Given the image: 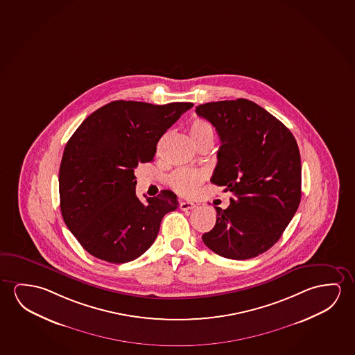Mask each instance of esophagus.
Masks as SVG:
<instances>
[{"mask_svg":"<svg viewBox=\"0 0 355 355\" xmlns=\"http://www.w3.org/2000/svg\"><path fill=\"white\" fill-rule=\"evenodd\" d=\"M197 204L193 202H180V209L182 210H191V209H196Z\"/></svg>","mask_w":355,"mask_h":355,"instance_id":"1","label":"esophagus"}]
</instances>
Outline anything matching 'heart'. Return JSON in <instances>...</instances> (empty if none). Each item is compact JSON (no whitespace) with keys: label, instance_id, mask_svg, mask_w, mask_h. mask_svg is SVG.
<instances>
[{"label":"heart","instance_id":"heart-1","mask_svg":"<svg viewBox=\"0 0 355 355\" xmlns=\"http://www.w3.org/2000/svg\"><path fill=\"white\" fill-rule=\"evenodd\" d=\"M193 141L197 142L204 137H214L211 124L204 119H196L189 126ZM205 180V173L197 169L180 168L169 177V184L177 193L184 197H191L197 193L199 187Z\"/></svg>","mask_w":355,"mask_h":355}]
</instances>
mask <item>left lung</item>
Returning <instances> with one entry per match:
<instances>
[{"label":"left lung","mask_w":355,"mask_h":355,"mask_svg":"<svg viewBox=\"0 0 355 355\" xmlns=\"http://www.w3.org/2000/svg\"><path fill=\"white\" fill-rule=\"evenodd\" d=\"M221 146L211 183L231 191L202 242L218 256L250 259L278 242L301 200L300 151L280 120L248 99L198 105Z\"/></svg>","instance_id":"1"}]
</instances>
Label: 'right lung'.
<instances>
[{"mask_svg": "<svg viewBox=\"0 0 355 355\" xmlns=\"http://www.w3.org/2000/svg\"><path fill=\"white\" fill-rule=\"evenodd\" d=\"M193 105L114 101L93 112L70 137L59 171L61 214L89 254L130 262L155 242L162 218L178 200L173 191H162L140 202L134 171L153 161L158 140Z\"/></svg>", "mask_w": 355, "mask_h": 355, "instance_id": "1", "label": "right lung"}]
</instances>
